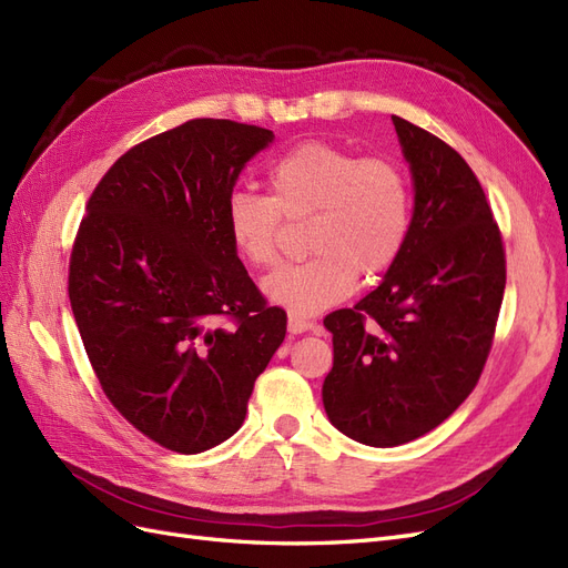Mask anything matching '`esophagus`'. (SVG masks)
Returning a JSON list of instances; mask_svg holds the SVG:
<instances>
[{
  "label": "esophagus",
  "mask_w": 568,
  "mask_h": 568,
  "mask_svg": "<svg viewBox=\"0 0 568 568\" xmlns=\"http://www.w3.org/2000/svg\"><path fill=\"white\" fill-rule=\"evenodd\" d=\"M288 334H303V332H307V329H313V322L311 320H305V317H301V315H288Z\"/></svg>",
  "instance_id": "1"
}]
</instances>
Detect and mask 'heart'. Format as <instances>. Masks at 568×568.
Listing matches in <instances>:
<instances>
[{
	"label": "heart",
	"instance_id": "b5f03b06",
	"mask_svg": "<svg viewBox=\"0 0 568 568\" xmlns=\"http://www.w3.org/2000/svg\"><path fill=\"white\" fill-rule=\"evenodd\" d=\"M313 213V257L263 282L270 301L294 315H317L348 298L357 274L388 270L407 242L412 189L398 163L332 144L291 149L267 170V196L234 192L225 230L236 253L267 270L280 261L284 217Z\"/></svg>",
	"mask_w": 568,
	"mask_h": 568
}]
</instances>
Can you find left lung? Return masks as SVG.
<instances>
[{"mask_svg":"<svg viewBox=\"0 0 568 568\" xmlns=\"http://www.w3.org/2000/svg\"><path fill=\"white\" fill-rule=\"evenodd\" d=\"M393 125L415 180L407 242L372 294L324 317L334 336L326 417L372 448L415 440L467 400L507 282L500 227L474 170L436 134L398 115Z\"/></svg>","mask_w":568,"mask_h":568,"instance_id":"obj_1","label":"left lung"}]
</instances>
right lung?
<instances>
[{
	"label": "right lung",
	"instance_id": "add662e5",
	"mask_svg": "<svg viewBox=\"0 0 568 568\" xmlns=\"http://www.w3.org/2000/svg\"><path fill=\"white\" fill-rule=\"evenodd\" d=\"M272 130L194 118L125 151L88 201L68 298L111 405L163 448L196 455L244 424L286 336L225 230V205Z\"/></svg>",
	"mask_w": 568,
	"mask_h": 568
}]
</instances>
